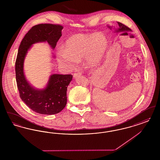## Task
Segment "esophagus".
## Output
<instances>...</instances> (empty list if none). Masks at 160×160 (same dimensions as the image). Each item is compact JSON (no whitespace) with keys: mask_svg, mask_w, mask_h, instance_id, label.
Instances as JSON below:
<instances>
[{"mask_svg":"<svg viewBox=\"0 0 160 160\" xmlns=\"http://www.w3.org/2000/svg\"><path fill=\"white\" fill-rule=\"evenodd\" d=\"M82 75V72H76L74 74V77H77V76H81Z\"/></svg>","mask_w":160,"mask_h":160,"instance_id":"esophagus-1","label":"esophagus"}]
</instances>
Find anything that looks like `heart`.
<instances>
[{
  "label": "heart",
  "mask_w": 160,
  "mask_h": 160,
  "mask_svg": "<svg viewBox=\"0 0 160 160\" xmlns=\"http://www.w3.org/2000/svg\"><path fill=\"white\" fill-rule=\"evenodd\" d=\"M107 48V39L104 35L80 33L69 38L58 58L60 62L71 68L84 58L88 65L93 67L103 58Z\"/></svg>",
  "instance_id": "b5f03b06"
}]
</instances>
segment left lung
Instances as JSON below:
<instances>
[{
    "label": "left lung",
    "mask_w": 160,
    "mask_h": 160,
    "mask_svg": "<svg viewBox=\"0 0 160 160\" xmlns=\"http://www.w3.org/2000/svg\"><path fill=\"white\" fill-rule=\"evenodd\" d=\"M118 24L119 26V28L117 30V32H122V31H131V29H129L128 27H127V26H125V24L120 23V22H118Z\"/></svg>",
    "instance_id": "1"
}]
</instances>
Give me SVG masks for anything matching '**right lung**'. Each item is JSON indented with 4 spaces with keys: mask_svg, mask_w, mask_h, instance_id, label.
<instances>
[{
    "mask_svg": "<svg viewBox=\"0 0 160 160\" xmlns=\"http://www.w3.org/2000/svg\"><path fill=\"white\" fill-rule=\"evenodd\" d=\"M63 27L58 24H39L33 26L25 35L15 61V77L20 98L33 111L42 114L59 113L66 106L67 87L72 80L71 74H53L44 89H33L26 80L23 72L25 56L32 45L47 41L53 48L62 36Z\"/></svg>",
    "mask_w": 160,
    "mask_h": 160,
    "instance_id": "1",
    "label": "right lung"
}]
</instances>
